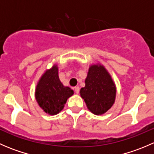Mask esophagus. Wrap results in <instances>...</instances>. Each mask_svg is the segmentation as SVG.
<instances>
[{"label":"esophagus","instance_id":"1","mask_svg":"<svg viewBox=\"0 0 154 154\" xmlns=\"http://www.w3.org/2000/svg\"><path fill=\"white\" fill-rule=\"evenodd\" d=\"M74 91H75L76 94H78L79 91H80V87H79V86L74 87Z\"/></svg>","mask_w":154,"mask_h":154}]
</instances>
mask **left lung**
Listing matches in <instances>:
<instances>
[{
    "label": "left lung",
    "instance_id": "1",
    "mask_svg": "<svg viewBox=\"0 0 154 154\" xmlns=\"http://www.w3.org/2000/svg\"><path fill=\"white\" fill-rule=\"evenodd\" d=\"M85 83L80 93L87 108L97 116L104 114L114 104L116 97V86L109 73L99 63L91 65Z\"/></svg>",
    "mask_w": 154,
    "mask_h": 154
}]
</instances>
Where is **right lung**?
I'll list each match as a JSON object with an SVG mask.
<instances>
[{"label": "right lung", "instance_id": "obj_1", "mask_svg": "<svg viewBox=\"0 0 154 154\" xmlns=\"http://www.w3.org/2000/svg\"><path fill=\"white\" fill-rule=\"evenodd\" d=\"M74 94V91L64 86L58 75V66L54 65L46 70L37 83L35 97L38 106L45 112L54 116L64 108L68 98Z\"/></svg>", "mask_w": 154, "mask_h": 154}]
</instances>
